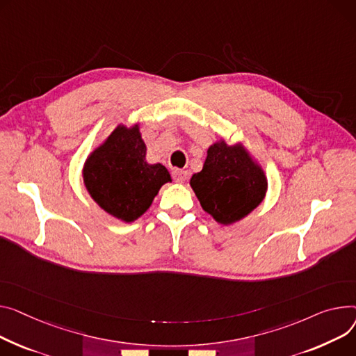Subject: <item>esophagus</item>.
Returning <instances> with one entry per match:
<instances>
[{"label":"esophagus","mask_w":356,"mask_h":356,"mask_svg":"<svg viewBox=\"0 0 356 356\" xmlns=\"http://www.w3.org/2000/svg\"><path fill=\"white\" fill-rule=\"evenodd\" d=\"M173 179H175V181H177V183H184V181L188 179V172H187V170L176 169V170L173 172Z\"/></svg>","instance_id":"1"}]
</instances>
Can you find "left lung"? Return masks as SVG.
<instances>
[{
	"label": "left lung",
	"mask_w": 356,
	"mask_h": 356,
	"mask_svg": "<svg viewBox=\"0 0 356 356\" xmlns=\"http://www.w3.org/2000/svg\"><path fill=\"white\" fill-rule=\"evenodd\" d=\"M191 186L207 215L230 226L264 202L268 177L245 145L219 138L209 146L203 169L192 176Z\"/></svg>",
	"instance_id": "obj_1"
}]
</instances>
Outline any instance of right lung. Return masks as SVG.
Listing matches in <instances>:
<instances>
[{
	"label": "right lung",
	"instance_id": "add662e5",
	"mask_svg": "<svg viewBox=\"0 0 356 356\" xmlns=\"http://www.w3.org/2000/svg\"><path fill=\"white\" fill-rule=\"evenodd\" d=\"M140 124H118L86 159L83 183L110 216L131 223L150 209L160 187L172 181L161 163H147Z\"/></svg>",
	"mask_w": 356,
	"mask_h": 356
}]
</instances>
